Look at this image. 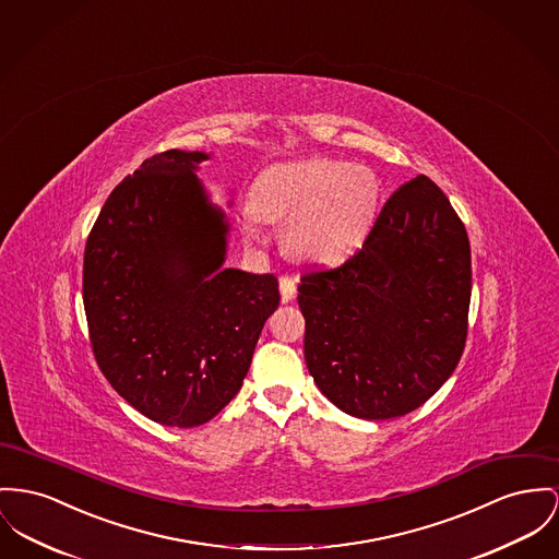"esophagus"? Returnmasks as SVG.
Wrapping results in <instances>:
<instances>
[{"label":"esophagus","mask_w":559,"mask_h":559,"mask_svg":"<svg viewBox=\"0 0 559 559\" xmlns=\"http://www.w3.org/2000/svg\"><path fill=\"white\" fill-rule=\"evenodd\" d=\"M280 293H282V302L293 300L295 295H297V280L288 277V275L280 277Z\"/></svg>","instance_id":"34e87169"}]
</instances>
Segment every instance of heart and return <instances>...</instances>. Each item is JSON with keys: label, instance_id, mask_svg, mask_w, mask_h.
I'll return each instance as SVG.
<instances>
[{"label": "heart", "instance_id": "obj_1", "mask_svg": "<svg viewBox=\"0 0 559 559\" xmlns=\"http://www.w3.org/2000/svg\"><path fill=\"white\" fill-rule=\"evenodd\" d=\"M381 185L371 167L311 156L264 169L246 205V230L261 221L286 223L284 246L293 259L335 264L349 259L371 235Z\"/></svg>", "mask_w": 559, "mask_h": 559}]
</instances>
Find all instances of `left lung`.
Wrapping results in <instances>:
<instances>
[{"label":"left lung","mask_w":559,"mask_h":559,"mask_svg":"<svg viewBox=\"0 0 559 559\" xmlns=\"http://www.w3.org/2000/svg\"><path fill=\"white\" fill-rule=\"evenodd\" d=\"M471 288L464 223L445 192L417 176L390 194L360 250L300 275L307 369L354 417L417 409L462 358Z\"/></svg>","instance_id":"8db88e82"}]
</instances>
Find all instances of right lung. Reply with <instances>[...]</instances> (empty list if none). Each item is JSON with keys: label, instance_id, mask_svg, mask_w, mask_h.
Returning a JSON list of instances; mask_svg holds the SVG:
<instances>
[{"label": "right lung", "instance_id": "right-lung-1", "mask_svg": "<svg viewBox=\"0 0 559 559\" xmlns=\"http://www.w3.org/2000/svg\"><path fill=\"white\" fill-rule=\"evenodd\" d=\"M203 152L167 150L114 188L84 248L82 298L97 367L163 426L210 421L235 399L277 277L221 269V210L194 176Z\"/></svg>", "mask_w": 559, "mask_h": 559}]
</instances>
